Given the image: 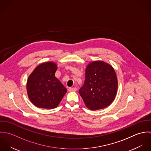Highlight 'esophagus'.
Instances as JSON below:
<instances>
[{
	"instance_id": "1",
	"label": "esophagus",
	"mask_w": 151,
	"mask_h": 151,
	"mask_svg": "<svg viewBox=\"0 0 151 151\" xmlns=\"http://www.w3.org/2000/svg\"><path fill=\"white\" fill-rule=\"evenodd\" d=\"M77 91V88H68V91L71 92V91Z\"/></svg>"
}]
</instances>
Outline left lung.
<instances>
[{
    "instance_id": "obj_1",
    "label": "left lung",
    "mask_w": 151,
    "mask_h": 151,
    "mask_svg": "<svg viewBox=\"0 0 151 151\" xmlns=\"http://www.w3.org/2000/svg\"><path fill=\"white\" fill-rule=\"evenodd\" d=\"M117 86L113 67L103 61H94L86 67L84 84L80 89L79 93L87 108L99 110L113 102Z\"/></svg>"
}]
</instances>
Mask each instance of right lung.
<instances>
[{
    "label": "right lung",
    "mask_w": 151,
    "mask_h": 151,
    "mask_svg": "<svg viewBox=\"0 0 151 151\" xmlns=\"http://www.w3.org/2000/svg\"><path fill=\"white\" fill-rule=\"evenodd\" d=\"M57 65L52 62L38 65L29 76L27 91L31 102L37 107L51 109L61 102L67 89L55 77Z\"/></svg>",
    "instance_id": "add662e5"
}]
</instances>
